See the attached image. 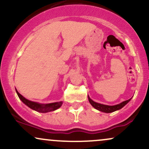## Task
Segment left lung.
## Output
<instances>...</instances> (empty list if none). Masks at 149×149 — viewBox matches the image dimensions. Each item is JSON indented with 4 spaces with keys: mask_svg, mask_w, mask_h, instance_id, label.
Instances as JSON below:
<instances>
[{
    "mask_svg": "<svg viewBox=\"0 0 149 149\" xmlns=\"http://www.w3.org/2000/svg\"><path fill=\"white\" fill-rule=\"evenodd\" d=\"M88 97V100L90 102V103L91 105L95 109H96L97 110H99L100 111L104 112V113H111V112H114L116 111L120 110V109H122L123 107H125V106L131 100V99L130 100L124 101V102H121L120 104H116V105L114 106H109V105H105V104H100V103H97V102H94L93 100H92L90 98V97Z\"/></svg>",
    "mask_w": 149,
    "mask_h": 149,
    "instance_id": "8db88e82",
    "label": "left lung"
}]
</instances>
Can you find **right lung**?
Segmentation results:
<instances>
[{"mask_svg":"<svg viewBox=\"0 0 149 149\" xmlns=\"http://www.w3.org/2000/svg\"><path fill=\"white\" fill-rule=\"evenodd\" d=\"M15 90H16V92L19 98L20 99V100L24 104H26L27 107H29L30 109H33L34 111H36L40 113H47L53 111H55L59 109V108H60L63 104V102H54V103L49 104H40L38 103V102H32V101L28 100L25 97L22 96V95H20L17 90V89H15Z\"/></svg>","mask_w":149,"mask_h":149,"instance_id":"right-lung-1","label":"right lung"}]
</instances>
